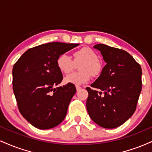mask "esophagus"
Masks as SVG:
<instances>
[{"instance_id":"1","label":"esophagus","mask_w":152,"mask_h":152,"mask_svg":"<svg viewBox=\"0 0 152 152\" xmlns=\"http://www.w3.org/2000/svg\"><path fill=\"white\" fill-rule=\"evenodd\" d=\"M76 91H79V90H81L82 88H81V86H76Z\"/></svg>"}]
</instances>
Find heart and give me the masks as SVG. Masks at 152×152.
I'll return each instance as SVG.
<instances>
[{"mask_svg": "<svg viewBox=\"0 0 152 152\" xmlns=\"http://www.w3.org/2000/svg\"><path fill=\"white\" fill-rule=\"evenodd\" d=\"M74 61L66 54H61L56 60V65L59 71L63 74H69L74 69L75 64H78L77 73L68 75L64 78L66 83L73 85H82L89 81L91 75L97 77L101 74L102 66L98 60L99 57L96 51L88 47H83L73 53Z\"/></svg>", "mask_w": 152, "mask_h": 152, "instance_id": "heart-1", "label": "heart"}]
</instances>
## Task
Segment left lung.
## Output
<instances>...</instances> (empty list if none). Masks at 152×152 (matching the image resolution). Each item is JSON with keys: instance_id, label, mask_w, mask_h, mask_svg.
Returning <instances> with one entry per match:
<instances>
[{"instance_id": "8db88e82", "label": "left lung", "mask_w": 152, "mask_h": 152, "mask_svg": "<svg viewBox=\"0 0 152 152\" xmlns=\"http://www.w3.org/2000/svg\"><path fill=\"white\" fill-rule=\"evenodd\" d=\"M94 48L101 51L106 64L99 78L87 87L86 109L99 126L114 129L133 115L142 91V68L125 50L104 44Z\"/></svg>"}]
</instances>
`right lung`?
Instances as JSON below:
<instances>
[{
    "mask_svg": "<svg viewBox=\"0 0 152 152\" xmlns=\"http://www.w3.org/2000/svg\"><path fill=\"white\" fill-rule=\"evenodd\" d=\"M78 43L52 42L27 50L13 68V89L19 111L39 129L58 126L76 93L73 84L57 87L63 79L56 65L61 54Z\"/></svg>",
    "mask_w": 152,
    "mask_h": 152,
    "instance_id": "add662e5",
    "label": "right lung"
}]
</instances>
